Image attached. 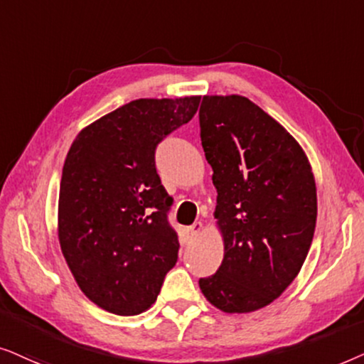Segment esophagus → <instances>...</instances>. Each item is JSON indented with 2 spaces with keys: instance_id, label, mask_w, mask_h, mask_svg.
<instances>
[{
  "instance_id": "34e87169",
  "label": "esophagus",
  "mask_w": 364,
  "mask_h": 364,
  "mask_svg": "<svg viewBox=\"0 0 364 364\" xmlns=\"http://www.w3.org/2000/svg\"><path fill=\"white\" fill-rule=\"evenodd\" d=\"M201 228H203L201 221H196V223H193V225H191V226H188V230H186L188 236H190V238H195V236L198 235V232L201 231Z\"/></svg>"
}]
</instances>
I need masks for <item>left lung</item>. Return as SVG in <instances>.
Segmentation results:
<instances>
[{
    "label": "left lung",
    "mask_w": 364,
    "mask_h": 364,
    "mask_svg": "<svg viewBox=\"0 0 364 364\" xmlns=\"http://www.w3.org/2000/svg\"><path fill=\"white\" fill-rule=\"evenodd\" d=\"M200 132L225 238L223 263L200 288L221 311H255L291 284L308 256L318 213L311 166L296 139L245 96H205Z\"/></svg>",
    "instance_id": "8db88e82"
}]
</instances>
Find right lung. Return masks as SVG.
<instances>
[{
    "instance_id": "add662e5",
    "label": "right lung",
    "mask_w": 364,
    "mask_h": 364,
    "mask_svg": "<svg viewBox=\"0 0 364 364\" xmlns=\"http://www.w3.org/2000/svg\"><path fill=\"white\" fill-rule=\"evenodd\" d=\"M200 100L132 101L85 128L68 151L58 203L61 251L81 291L106 311H146L176 264L173 198L154 154L191 121Z\"/></svg>"
}]
</instances>
